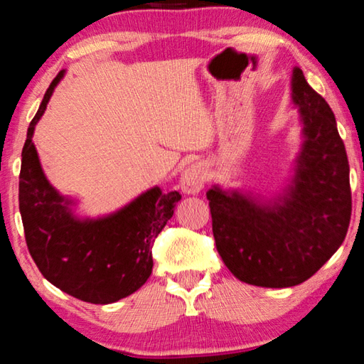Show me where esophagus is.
Segmentation results:
<instances>
[{
  "mask_svg": "<svg viewBox=\"0 0 364 364\" xmlns=\"http://www.w3.org/2000/svg\"><path fill=\"white\" fill-rule=\"evenodd\" d=\"M207 181V171L202 164H192L191 167L186 168V172L181 177V187L186 193L196 196L203 188V183Z\"/></svg>",
  "mask_w": 364,
  "mask_h": 364,
  "instance_id": "obj_1",
  "label": "esophagus"
}]
</instances>
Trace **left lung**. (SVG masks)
Listing matches in <instances>:
<instances>
[{
  "instance_id": "left-lung-1",
  "label": "left lung",
  "mask_w": 364,
  "mask_h": 364,
  "mask_svg": "<svg viewBox=\"0 0 364 364\" xmlns=\"http://www.w3.org/2000/svg\"><path fill=\"white\" fill-rule=\"evenodd\" d=\"M291 101L303 144L283 193L260 200L213 186L207 192L217 250L240 282L267 288L300 285L330 260L351 218L350 164L328 102L293 69Z\"/></svg>"
}]
</instances>
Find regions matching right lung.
I'll list each match as a JSON object with an SVG mask.
<instances>
[{"label":"right lung","mask_w":364,"mask_h":364,"mask_svg":"<svg viewBox=\"0 0 364 364\" xmlns=\"http://www.w3.org/2000/svg\"><path fill=\"white\" fill-rule=\"evenodd\" d=\"M63 76L64 71H59L49 84L28 127L21 152L19 212L28 250L43 277L77 300L107 305L137 291L151 277L154 240L182 196L152 187L111 215H74L69 207L73 200L48 182L33 144L34 126Z\"/></svg>","instance_id":"1"}]
</instances>
